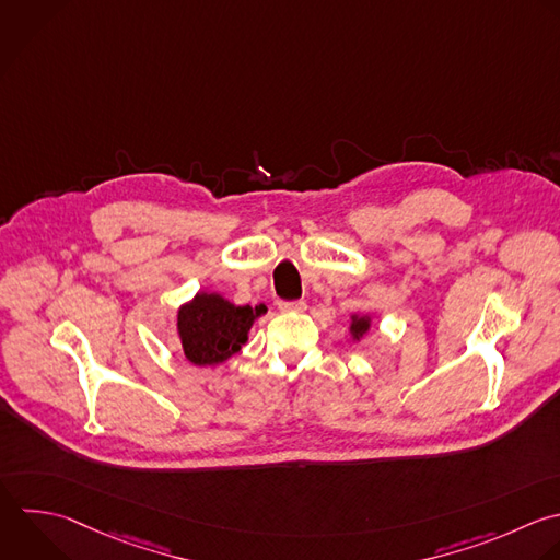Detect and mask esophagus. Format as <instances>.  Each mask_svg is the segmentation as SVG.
<instances>
[{"instance_id": "34e87169", "label": "esophagus", "mask_w": 560, "mask_h": 560, "mask_svg": "<svg viewBox=\"0 0 560 560\" xmlns=\"http://www.w3.org/2000/svg\"><path fill=\"white\" fill-rule=\"evenodd\" d=\"M278 308H280L282 313H302V311H306V302H304V300L280 302V304H278Z\"/></svg>"}]
</instances>
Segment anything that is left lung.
<instances>
[{
  "instance_id": "8db88e82",
  "label": "left lung",
  "mask_w": 560,
  "mask_h": 560,
  "mask_svg": "<svg viewBox=\"0 0 560 560\" xmlns=\"http://www.w3.org/2000/svg\"><path fill=\"white\" fill-rule=\"evenodd\" d=\"M370 315H352V324H350V332H352V339H361L368 330H370Z\"/></svg>"
}]
</instances>
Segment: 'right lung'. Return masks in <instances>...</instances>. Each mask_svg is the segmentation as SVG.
<instances>
[{"label":"right lung","instance_id":"add662e5","mask_svg":"<svg viewBox=\"0 0 560 560\" xmlns=\"http://www.w3.org/2000/svg\"><path fill=\"white\" fill-rule=\"evenodd\" d=\"M265 306H236L219 293H197L177 311L184 354L195 365H219L247 343L252 324Z\"/></svg>","mask_w":560,"mask_h":560}]
</instances>
